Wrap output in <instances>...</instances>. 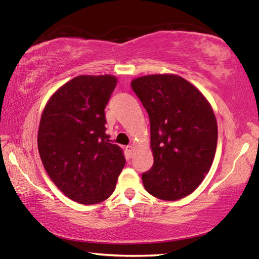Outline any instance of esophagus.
Instances as JSON below:
<instances>
[{
    "label": "esophagus",
    "instance_id": "esophagus-1",
    "mask_svg": "<svg viewBox=\"0 0 259 259\" xmlns=\"http://www.w3.org/2000/svg\"><path fill=\"white\" fill-rule=\"evenodd\" d=\"M134 150H135V147H134L133 145H128V146H126V147H125V151H126V152H128V154H129V155H131V154H133V152H134Z\"/></svg>",
    "mask_w": 259,
    "mask_h": 259
}]
</instances>
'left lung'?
Returning <instances> with one entry per match:
<instances>
[{
	"mask_svg": "<svg viewBox=\"0 0 259 259\" xmlns=\"http://www.w3.org/2000/svg\"><path fill=\"white\" fill-rule=\"evenodd\" d=\"M148 113L154 163L142 179L151 195L176 201L194 192L212 164L217 121L202 93L182 76L152 74L131 81Z\"/></svg>",
	"mask_w": 259,
	"mask_h": 259,
	"instance_id": "obj_1",
	"label": "left lung"
}]
</instances>
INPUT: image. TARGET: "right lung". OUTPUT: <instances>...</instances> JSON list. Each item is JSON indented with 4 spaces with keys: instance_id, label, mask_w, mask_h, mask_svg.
Instances as JSON below:
<instances>
[{
    "instance_id": "add662e5",
    "label": "right lung",
    "mask_w": 259,
    "mask_h": 259,
    "mask_svg": "<svg viewBox=\"0 0 259 259\" xmlns=\"http://www.w3.org/2000/svg\"><path fill=\"white\" fill-rule=\"evenodd\" d=\"M113 75H78L48 100L37 133L42 163L51 181L75 202H103L115 190L125 164L109 143L105 107L115 89Z\"/></svg>"
}]
</instances>
